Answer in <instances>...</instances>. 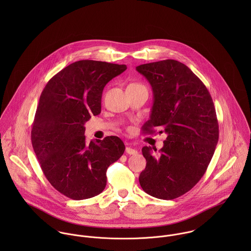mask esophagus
Listing matches in <instances>:
<instances>
[{"label": "esophagus", "mask_w": 251, "mask_h": 251, "mask_svg": "<svg viewBox=\"0 0 251 251\" xmlns=\"http://www.w3.org/2000/svg\"><path fill=\"white\" fill-rule=\"evenodd\" d=\"M126 151L128 154H136L137 153V150H135V149H133L131 147H126Z\"/></svg>", "instance_id": "esophagus-1"}]
</instances>
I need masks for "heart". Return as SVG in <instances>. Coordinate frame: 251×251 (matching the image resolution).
<instances>
[{"label":"heart","mask_w":251,"mask_h":251,"mask_svg":"<svg viewBox=\"0 0 251 251\" xmlns=\"http://www.w3.org/2000/svg\"><path fill=\"white\" fill-rule=\"evenodd\" d=\"M133 87H144L142 84H139V83H131L128 85L127 88H133Z\"/></svg>","instance_id":"obj_1"}]
</instances>
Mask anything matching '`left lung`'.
<instances>
[{
    "label": "left lung",
    "mask_w": 251,
    "mask_h": 251,
    "mask_svg": "<svg viewBox=\"0 0 251 251\" xmlns=\"http://www.w3.org/2000/svg\"><path fill=\"white\" fill-rule=\"evenodd\" d=\"M151 86L153 104L142 127L151 134L164 128L163 147L142 149L147 160L139 176L144 191L171 200L189 191L205 174L218 141V123L212 97L185 65L164 60L136 67Z\"/></svg>",
    "instance_id": "8db88e82"
}]
</instances>
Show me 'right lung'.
<instances>
[{"mask_svg": "<svg viewBox=\"0 0 251 251\" xmlns=\"http://www.w3.org/2000/svg\"><path fill=\"white\" fill-rule=\"evenodd\" d=\"M126 65L92 60L72 63L43 89L32 126L36 157L52 186L73 200L99 195L106 171L125 151L117 136L86 143L85 123L101 111L102 92Z\"/></svg>", "mask_w": 251, "mask_h": 251, "instance_id": "1", "label": "right lung"}]
</instances>
